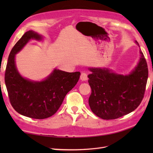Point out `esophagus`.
<instances>
[{"label":"esophagus","instance_id":"obj_1","mask_svg":"<svg viewBox=\"0 0 153 153\" xmlns=\"http://www.w3.org/2000/svg\"><path fill=\"white\" fill-rule=\"evenodd\" d=\"M80 78L82 81H85L87 79V75L86 73L85 72H82L81 74V76H80Z\"/></svg>","mask_w":153,"mask_h":153}]
</instances>
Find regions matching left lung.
Returning <instances> with one entry per match:
<instances>
[{
    "label": "left lung",
    "mask_w": 153,
    "mask_h": 153,
    "mask_svg": "<svg viewBox=\"0 0 153 153\" xmlns=\"http://www.w3.org/2000/svg\"><path fill=\"white\" fill-rule=\"evenodd\" d=\"M135 43L139 47L137 41ZM129 75L114 74L105 68H90L88 82L91 88L89 105L92 112L104 120H113L134 111L144 97L148 67L143 54Z\"/></svg>",
    "instance_id": "8db88e82"
}]
</instances>
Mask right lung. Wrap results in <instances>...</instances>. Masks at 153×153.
<instances>
[{
    "mask_svg": "<svg viewBox=\"0 0 153 153\" xmlns=\"http://www.w3.org/2000/svg\"><path fill=\"white\" fill-rule=\"evenodd\" d=\"M30 39L40 41L42 36L30 30L16 43L9 54L4 81L10 102L16 112L31 118L45 119L57 112L66 94L78 82L80 72L55 69L41 82L23 77L16 68L15 54Z\"/></svg>",
    "mask_w": 153,
    "mask_h": 153,
    "instance_id": "add662e5",
    "label": "right lung"
}]
</instances>
